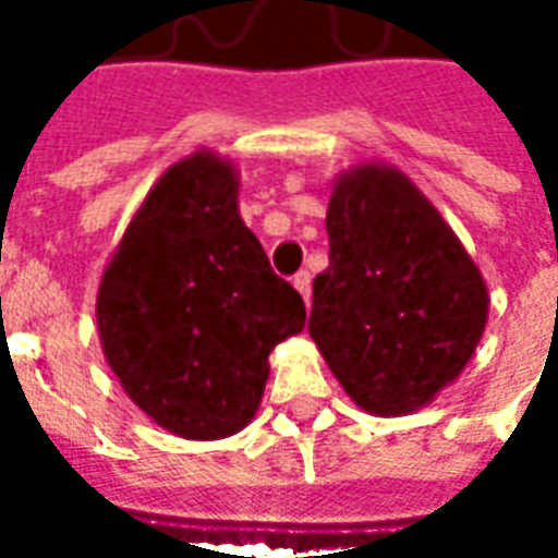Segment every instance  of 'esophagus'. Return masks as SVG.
I'll return each mask as SVG.
<instances>
[{"instance_id": "34e87169", "label": "esophagus", "mask_w": 558, "mask_h": 558, "mask_svg": "<svg viewBox=\"0 0 558 558\" xmlns=\"http://www.w3.org/2000/svg\"><path fill=\"white\" fill-rule=\"evenodd\" d=\"M292 287L302 292L304 302L311 304V275H307V271H299V275L292 278Z\"/></svg>"}]
</instances>
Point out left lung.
Segmentation results:
<instances>
[{
    "instance_id": "left-lung-1",
    "label": "left lung",
    "mask_w": 558,
    "mask_h": 558,
    "mask_svg": "<svg viewBox=\"0 0 558 558\" xmlns=\"http://www.w3.org/2000/svg\"><path fill=\"white\" fill-rule=\"evenodd\" d=\"M326 230L311 338L364 412L427 407L463 374L487 326L478 266L430 199L388 163L340 175Z\"/></svg>"
}]
</instances>
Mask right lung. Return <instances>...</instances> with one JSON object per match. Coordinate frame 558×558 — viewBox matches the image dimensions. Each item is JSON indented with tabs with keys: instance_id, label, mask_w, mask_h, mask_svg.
Listing matches in <instances>:
<instances>
[{
	"instance_id": "right-lung-1",
	"label": "right lung",
	"mask_w": 558,
	"mask_h": 558,
	"mask_svg": "<svg viewBox=\"0 0 558 558\" xmlns=\"http://www.w3.org/2000/svg\"><path fill=\"white\" fill-rule=\"evenodd\" d=\"M95 314L128 398L184 439L247 427L268 352L307 319L244 227L239 172L211 151L172 163L148 191L104 268Z\"/></svg>"
}]
</instances>
